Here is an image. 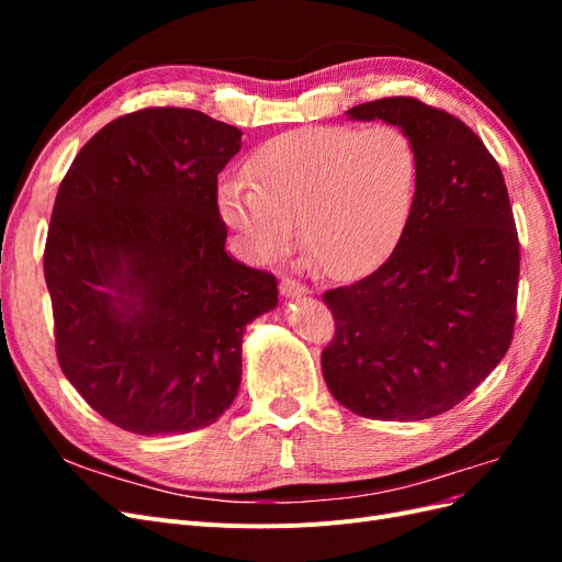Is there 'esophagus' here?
I'll list each match as a JSON object with an SVG mask.
<instances>
[{
	"label": "esophagus",
	"mask_w": 562,
	"mask_h": 562,
	"mask_svg": "<svg viewBox=\"0 0 562 562\" xmlns=\"http://www.w3.org/2000/svg\"><path fill=\"white\" fill-rule=\"evenodd\" d=\"M279 291L283 297H300V295H307V285H302L300 281L285 277L279 283Z\"/></svg>",
	"instance_id": "1"
}]
</instances>
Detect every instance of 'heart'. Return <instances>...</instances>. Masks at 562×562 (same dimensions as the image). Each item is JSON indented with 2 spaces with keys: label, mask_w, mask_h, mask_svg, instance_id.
I'll list each match as a JSON object with an SVG mask.
<instances>
[{
  "label": "heart",
  "mask_w": 562,
  "mask_h": 562,
  "mask_svg": "<svg viewBox=\"0 0 562 562\" xmlns=\"http://www.w3.org/2000/svg\"><path fill=\"white\" fill-rule=\"evenodd\" d=\"M246 177L217 184V211L248 258L267 262L293 241L333 279L378 267L411 225L419 151L396 124L304 126L262 143Z\"/></svg>",
  "instance_id": "1"
}]
</instances>
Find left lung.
I'll return each instance as SVG.
<instances>
[{
    "mask_svg": "<svg viewBox=\"0 0 562 562\" xmlns=\"http://www.w3.org/2000/svg\"><path fill=\"white\" fill-rule=\"evenodd\" d=\"M347 114L411 133L419 194L389 260L323 295L335 337L321 370L356 415L429 419L462 403L512 345L520 271L514 211L499 164L462 119L407 95Z\"/></svg>",
    "mask_w": 562,
    "mask_h": 562,
    "instance_id": "left-lung-1",
    "label": "left lung"
}]
</instances>
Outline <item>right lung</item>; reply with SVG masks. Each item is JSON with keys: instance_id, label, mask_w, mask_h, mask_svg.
I'll return each mask as SVG.
<instances>
[{"instance_id": "obj_1", "label": "right lung", "mask_w": 562, "mask_h": 562, "mask_svg": "<svg viewBox=\"0 0 562 562\" xmlns=\"http://www.w3.org/2000/svg\"><path fill=\"white\" fill-rule=\"evenodd\" d=\"M239 149L236 126L147 108L100 128L58 187L44 248L58 363L119 429L213 424L239 391L246 326L277 307L274 274L225 250L217 173Z\"/></svg>"}]
</instances>
